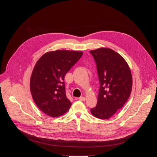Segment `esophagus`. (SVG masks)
Returning <instances> with one entry per match:
<instances>
[{"label": "esophagus", "instance_id": "34e87169", "mask_svg": "<svg viewBox=\"0 0 157 157\" xmlns=\"http://www.w3.org/2000/svg\"><path fill=\"white\" fill-rule=\"evenodd\" d=\"M78 99H79V101H85L86 98H85V97H83V96H82V97H80L78 98Z\"/></svg>", "mask_w": 157, "mask_h": 157}]
</instances>
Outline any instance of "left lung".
<instances>
[{
  "label": "left lung",
  "instance_id": "1",
  "mask_svg": "<svg viewBox=\"0 0 157 157\" xmlns=\"http://www.w3.org/2000/svg\"><path fill=\"white\" fill-rule=\"evenodd\" d=\"M95 61L100 88L97 105L91 113L99 119H108L124 105L132 87V77L125 59L110 48L90 51Z\"/></svg>",
  "mask_w": 157,
  "mask_h": 157
}]
</instances>
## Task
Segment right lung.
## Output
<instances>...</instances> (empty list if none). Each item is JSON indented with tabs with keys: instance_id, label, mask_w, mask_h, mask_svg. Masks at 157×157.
<instances>
[{
	"instance_id": "add662e5",
	"label": "right lung",
	"mask_w": 157,
	"mask_h": 157,
	"mask_svg": "<svg viewBox=\"0 0 157 157\" xmlns=\"http://www.w3.org/2000/svg\"><path fill=\"white\" fill-rule=\"evenodd\" d=\"M83 52L56 50L46 53L33 69L30 92L36 104L44 113L59 117L67 112L71 102L66 97L64 77Z\"/></svg>"
}]
</instances>
